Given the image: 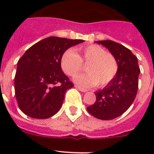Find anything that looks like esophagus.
<instances>
[{
  "instance_id": "34e87169",
  "label": "esophagus",
  "mask_w": 154,
  "mask_h": 154,
  "mask_svg": "<svg viewBox=\"0 0 154 154\" xmlns=\"http://www.w3.org/2000/svg\"><path fill=\"white\" fill-rule=\"evenodd\" d=\"M75 87H76V88H77V89H79L80 91L83 92V93H85V92L87 91V89H83V88H82V87H81V86H79V85H75Z\"/></svg>"
}]
</instances>
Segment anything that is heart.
Segmentation results:
<instances>
[{
	"instance_id": "b5f03b06",
	"label": "heart",
	"mask_w": 154,
	"mask_h": 154,
	"mask_svg": "<svg viewBox=\"0 0 154 154\" xmlns=\"http://www.w3.org/2000/svg\"><path fill=\"white\" fill-rule=\"evenodd\" d=\"M77 53L69 49L60 57V65L68 76H74L87 65L86 73L77 75L75 82L85 88L97 85L104 87L114 79L118 72L117 59L104 48L97 45H90L77 49Z\"/></svg>"
}]
</instances>
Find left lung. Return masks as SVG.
Returning a JSON list of instances; mask_svg holds the SVG:
<instances>
[{
	"instance_id": "left-lung-1",
	"label": "left lung",
	"mask_w": 154,
	"mask_h": 154,
	"mask_svg": "<svg viewBox=\"0 0 154 154\" xmlns=\"http://www.w3.org/2000/svg\"><path fill=\"white\" fill-rule=\"evenodd\" d=\"M106 47L118 63V72L109 84L95 93L96 101L88 112L101 120H112L126 111L136 97L140 68L137 58L124 45L110 40L96 42Z\"/></svg>"
}]
</instances>
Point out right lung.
<instances>
[{
  "mask_svg": "<svg viewBox=\"0 0 154 154\" xmlns=\"http://www.w3.org/2000/svg\"><path fill=\"white\" fill-rule=\"evenodd\" d=\"M83 40L49 37L31 46L19 59L14 78L15 96L25 114L36 119L55 115L65 92L73 86L61 70L60 57Z\"/></svg>",
  "mask_w": 154,
  "mask_h": 154,
  "instance_id": "obj_1",
  "label": "right lung"
}]
</instances>
